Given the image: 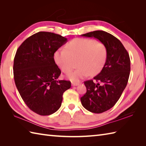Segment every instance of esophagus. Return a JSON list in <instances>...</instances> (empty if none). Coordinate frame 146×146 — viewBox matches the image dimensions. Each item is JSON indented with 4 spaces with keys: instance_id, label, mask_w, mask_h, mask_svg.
<instances>
[{
    "instance_id": "esophagus-1",
    "label": "esophagus",
    "mask_w": 146,
    "mask_h": 146,
    "mask_svg": "<svg viewBox=\"0 0 146 146\" xmlns=\"http://www.w3.org/2000/svg\"><path fill=\"white\" fill-rule=\"evenodd\" d=\"M80 85V83H76V82H72L71 83V85L73 86H78Z\"/></svg>"
}]
</instances>
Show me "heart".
Listing matches in <instances>:
<instances>
[{"mask_svg": "<svg viewBox=\"0 0 146 146\" xmlns=\"http://www.w3.org/2000/svg\"><path fill=\"white\" fill-rule=\"evenodd\" d=\"M108 50L104 43L87 38H77L66 45V48L56 51L54 59L58 66L65 73H68L75 67L78 68L67 77L72 82L90 75H97L103 69L107 61Z\"/></svg>", "mask_w": 146, "mask_h": 146, "instance_id": "obj_1", "label": "heart"}]
</instances>
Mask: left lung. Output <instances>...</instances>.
<instances>
[{"instance_id":"obj_1","label":"left lung","mask_w":146,"mask_h":146,"mask_svg":"<svg viewBox=\"0 0 146 146\" xmlns=\"http://www.w3.org/2000/svg\"><path fill=\"white\" fill-rule=\"evenodd\" d=\"M82 36L94 38L107 46V61L100 73L92 80L84 82L86 93L81 97L86 110L100 113L113 107L125 88L131 71L128 52L119 39L104 31H95Z\"/></svg>"}]
</instances>
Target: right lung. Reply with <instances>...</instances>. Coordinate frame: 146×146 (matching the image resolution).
Returning <instances> with one entry per match:
<instances>
[{
  "instance_id": "obj_1",
  "label": "right lung",
  "mask_w": 146,
  "mask_h": 146,
  "mask_svg": "<svg viewBox=\"0 0 146 146\" xmlns=\"http://www.w3.org/2000/svg\"><path fill=\"white\" fill-rule=\"evenodd\" d=\"M67 38L49 32H39L26 39L14 60V78L22 98L31 110L41 115L56 112L71 82L58 80L61 70L55 63L56 51Z\"/></svg>"
}]
</instances>
